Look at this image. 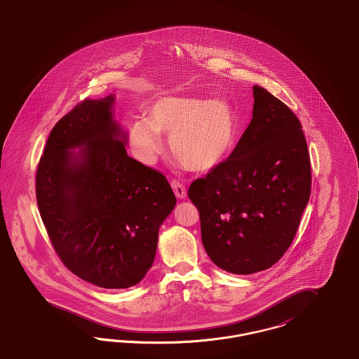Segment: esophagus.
<instances>
[{"label": "esophagus", "mask_w": 359, "mask_h": 359, "mask_svg": "<svg viewBox=\"0 0 359 359\" xmlns=\"http://www.w3.org/2000/svg\"><path fill=\"white\" fill-rule=\"evenodd\" d=\"M172 188H173V192H175V195H176V198H179V199H184L186 196H187V191H186V187L179 182V180H176V179H173L171 182Z\"/></svg>", "instance_id": "esophagus-1"}]
</instances>
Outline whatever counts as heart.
I'll return each instance as SVG.
<instances>
[{
  "label": "heart",
  "mask_w": 359,
  "mask_h": 359,
  "mask_svg": "<svg viewBox=\"0 0 359 359\" xmlns=\"http://www.w3.org/2000/svg\"><path fill=\"white\" fill-rule=\"evenodd\" d=\"M238 122L230 103L223 100L163 97L147 110V120L129 129L132 151L144 163L161 152L160 135L170 136L171 154L184 168L208 172L231 152Z\"/></svg>",
  "instance_id": "obj_1"
}]
</instances>
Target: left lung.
<instances>
[{
    "mask_svg": "<svg viewBox=\"0 0 359 359\" xmlns=\"http://www.w3.org/2000/svg\"><path fill=\"white\" fill-rule=\"evenodd\" d=\"M253 97V118L234 151L188 188L207 255L234 274L265 271L284 256L311 194L300 121L261 86Z\"/></svg>",
    "mask_w": 359,
    "mask_h": 359,
    "instance_id": "left-lung-1",
    "label": "left lung"
}]
</instances>
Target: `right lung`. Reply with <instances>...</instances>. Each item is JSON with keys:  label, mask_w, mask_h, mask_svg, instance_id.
I'll use <instances>...</instances> for the list:
<instances>
[{"label": "right lung", "mask_w": 359, "mask_h": 359, "mask_svg": "<svg viewBox=\"0 0 359 359\" xmlns=\"http://www.w3.org/2000/svg\"><path fill=\"white\" fill-rule=\"evenodd\" d=\"M113 103V95L85 100L57 121L37 165L36 199L66 268L97 287L122 290L152 266L158 227L176 198L161 172L126 154Z\"/></svg>", "instance_id": "1"}]
</instances>
